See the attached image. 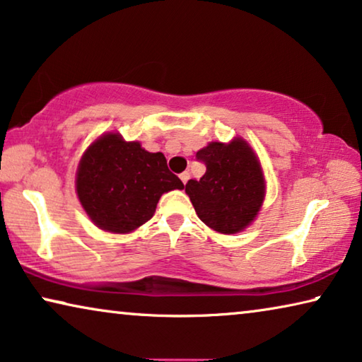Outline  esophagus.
Segmentation results:
<instances>
[{"instance_id": "obj_1", "label": "esophagus", "mask_w": 362, "mask_h": 362, "mask_svg": "<svg viewBox=\"0 0 362 362\" xmlns=\"http://www.w3.org/2000/svg\"><path fill=\"white\" fill-rule=\"evenodd\" d=\"M188 179H190V172H182L180 174V180L183 182V185L188 182Z\"/></svg>"}]
</instances>
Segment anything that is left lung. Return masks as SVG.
Segmentation results:
<instances>
[{
	"mask_svg": "<svg viewBox=\"0 0 362 362\" xmlns=\"http://www.w3.org/2000/svg\"><path fill=\"white\" fill-rule=\"evenodd\" d=\"M197 159L206 165L199 180H188L187 195L198 218L221 234L244 230L260 211L265 179L257 154L242 138L209 143Z\"/></svg>",
	"mask_w": 362,
	"mask_h": 362,
	"instance_id": "left-lung-1",
	"label": "left lung"
}]
</instances>
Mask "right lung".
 Here are the masks:
<instances>
[{
  "label": "right lung",
  "instance_id": "obj_1",
  "mask_svg": "<svg viewBox=\"0 0 362 362\" xmlns=\"http://www.w3.org/2000/svg\"><path fill=\"white\" fill-rule=\"evenodd\" d=\"M183 183L163 153H148L138 141L107 133L86 149L76 172L84 211L102 230L128 234L153 218L159 198Z\"/></svg>",
  "mask_w": 362,
  "mask_h": 362
}]
</instances>
